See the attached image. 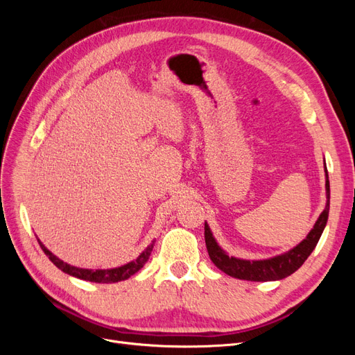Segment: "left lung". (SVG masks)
<instances>
[{"label": "left lung", "instance_id": "left-lung-1", "mask_svg": "<svg viewBox=\"0 0 355 355\" xmlns=\"http://www.w3.org/2000/svg\"><path fill=\"white\" fill-rule=\"evenodd\" d=\"M324 170H326V198H327L326 207L323 211H321L314 225V228L309 231V234L306 235V239L304 241H300L296 247H293L292 250L270 257V259L245 261V259H239V257H234V256H228L225 253L216 243V240H214L209 225L204 223V239H206L207 252L211 262L225 274H228L234 278H240V280H247V282L283 280V278L297 271L299 268L302 266V263L308 259V256L315 249V245L327 223L329 207H330V184H329L327 168L324 167Z\"/></svg>", "mask_w": 355, "mask_h": 355}]
</instances>
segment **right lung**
Instances as JSON below:
<instances>
[{"label":"right lung","mask_w":355,"mask_h":355,"mask_svg":"<svg viewBox=\"0 0 355 355\" xmlns=\"http://www.w3.org/2000/svg\"><path fill=\"white\" fill-rule=\"evenodd\" d=\"M38 243L41 245L42 252L49 256V259L55 263L59 270H62L63 272H67L72 277H77V278H80V280L92 282V283H116V282L127 280L128 277L136 274L148 262L149 254H151V252L154 249V243H153V244H149L146 249L136 257V261H132V262H128V263H125L123 266H118V268H111V270H96L94 271V270H84V268L72 266L67 262L60 261L59 257L53 254L40 240H38Z\"/></svg>","instance_id":"1"}]
</instances>
